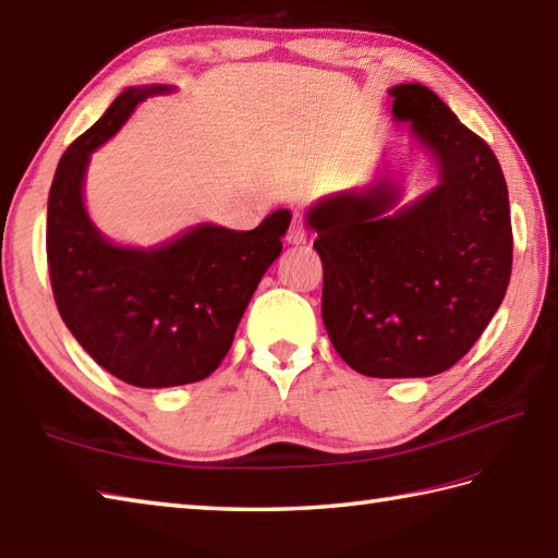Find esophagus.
<instances>
[{
    "instance_id": "esophagus-1",
    "label": "esophagus",
    "mask_w": 558,
    "mask_h": 558,
    "mask_svg": "<svg viewBox=\"0 0 558 558\" xmlns=\"http://www.w3.org/2000/svg\"><path fill=\"white\" fill-rule=\"evenodd\" d=\"M288 242L290 244H304V242H307V227L302 225L300 217H294L290 229H288Z\"/></svg>"
}]
</instances>
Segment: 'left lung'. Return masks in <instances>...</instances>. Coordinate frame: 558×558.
I'll use <instances>...</instances> for the list:
<instances>
[{
    "label": "left lung",
    "mask_w": 558,
    "mask_h": 558,
    "mask_svg": "<svg viewBox=\"0 0 558 558\" xmlns=\"http://www.w3.org/2000/svg\"><path fill=\"white\" fill-rule=\"evenodd\" d=\"M391 113L438 163V185L387 215L399 185L316 203L322 316L336 353L367 377H430L469 353L512 270L508 185L486 142L423 84H399Z\"/></svg>",
    "instance_id": "obj_1"
}]
</instances>
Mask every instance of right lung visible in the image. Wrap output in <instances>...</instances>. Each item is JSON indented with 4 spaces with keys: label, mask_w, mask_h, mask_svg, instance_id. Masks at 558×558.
<instances>
[{
    "label": "right lung",
    "mask_w": 558,
    "mask_h": 558,
    "mask_svg": "<svg viewBox=\"0 0 558 558\" xmlns=\"http://www.w3.org/2000/svg\"><path fill=\"white\" fill-rule=\"evenodd\" d=\"M167 92L120 94L64 151L48 198V270L62 322L98 365L145 389L191 385L220 367L292 217L276 210L251 232L198 225L155 248L108 242L84 210L86 163L140 101Z\"/></svg>",
    "instance_id": "1"
}]
</instances>
